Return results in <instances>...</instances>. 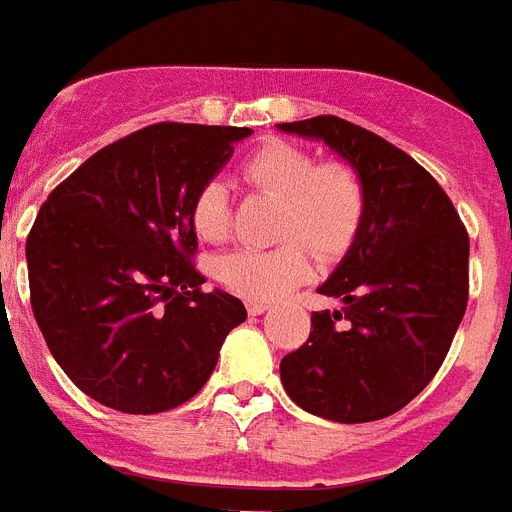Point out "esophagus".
I'll use <instances>...</instances> for the list:
<instances>
[{
  "label": "esophagus",
  "instance_id": "obj_1",
  "mask_svg": "<svg viewBox=\"0 0 512 512\" xmlns=\"http://www.w3.org/2000/svg\"><path fill=\"white\" fill-rule=\"evenodd\" d=\"M264 311H269V306H266V303L248 301V314H251V316H261V314H264Z\"/></svg>",
  "mask_w": 512,
  "mask_h": 512
}]
</instances>
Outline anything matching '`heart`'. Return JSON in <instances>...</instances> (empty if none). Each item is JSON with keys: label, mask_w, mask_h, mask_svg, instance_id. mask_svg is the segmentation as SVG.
<instances>
[{"label": "heart", "mask_w": 512, "mask_h": 512, "mask_svg": "<svg viewBox=\"0 0 512 512\" xmlns=\"http://www.w3.org/2000/svg\"><path fill=\"white\" fill-rule=\"evenodd\" d=\"M243 180L256 190L280 198L277 248H240L219 261V280L248 301H277L311 274V253L337 259L353 246L366 217V185L353 167L319 164L301 146L269 141L246 156ZM190 222L201 240L222 243L230 235V190L209 180L190 201Z\"/></svg>", "instance_id": "b5f03b06"}]
</instances>
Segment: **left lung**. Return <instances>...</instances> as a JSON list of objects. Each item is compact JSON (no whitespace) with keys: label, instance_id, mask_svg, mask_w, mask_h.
I'll list each match as a JSON object with an SVG mask.
<instances>
[{"label":"left lung","instance_id":"8db88e82","mask_svg":"<svg viewBox=\"0 0 512 512\" xmlns=\"http://www.w3.org/2000/svg\"><path fill=\"white\" fill-rule=\"evenodd\" d=\"M277 128L329 146L369 198L358 238L319 285L342 308L311 314L308 340L280 363L282 387L340 424L392 416L432 382L463 322L468 232L437 180L371 130L332 114Z\"/></svg>","mask_w":512,"mask_h":512}]
</instances>
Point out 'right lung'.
Returning <instances> with one entry per match:
<instances>
[{
    "instance_id": "1",
    "label": "right lung",
    "mask_w": 512,
    "mask_h": 512,
    "mask_svg": "<svg viewBox=\"0 0 512 512\" xmlns=\"http://www.w3.org/2000/svg\"><path fill=\"white\" fill-rule=\"evenodd\" d=\"M253 130L159 122L49 193L25 243L36 324L67 377L122 413L190 400L246 306L204 293L190 201Z\"/></svg>"
}]
</instances>
